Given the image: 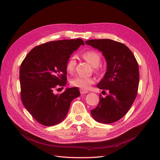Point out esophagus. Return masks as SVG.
Masks as SVG:
<instances>
[{"mask_svg":"<svg viewBox=\"0 0 160 160\" xmlns=\"http://www.w3.org/2000/svg\"><path fill=\"white\" fill-rule=\"evenodd\" d=\"M80 93H81V94H85V93H88V91H86V90L83 89H80Z\"/></svg>","mask_w":160,"mask_h":160,"instance_id":"esophagus-1","label":"esophagus"}]
</instances>
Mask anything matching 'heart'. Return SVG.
I'll list each match as a JSON object with an SVG mask.
<instances>
[{"label": "heart", "mask_w": 160, "mask_h": 160, "mask_svg": "<svg viewBox=\"0 0 160 160\" xmlns=\"http://www.w3.org/2000/svg\"><path fill=\"white\" fill-rule=\"evenodd\" d=\"M83 58L93 67H98L101 63V58L100 54L93 50L88 51L83 54ZM76 58L74 56H71L69 58L66 63V71L68 73H72L76 65ZM73 86L78 87L83 89H88L92 84L94 83V80L92 78L83 77V76H76L71 81Z\"/></svg>", "instance_id": "1"}]
</instances>
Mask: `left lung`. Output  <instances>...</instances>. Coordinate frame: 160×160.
I'll return each mask as SVG.
<instances>
[{"label": "left lung", "mask_w": 160, "mask_h": 160, "mask_svg": "<svg viewBox=\"0 0 160 160\" xmlns=\"http://www.w3.org/2000/svg\"><path fill=\"white\" fill-rule=\"evenodd\" d=\"M86 44L102 52L107 61V72L97 84L107 89L106 97H99L91 114L97 122L111 123L121 119L134 102L139 83V71L133 53L122 43L110 39H95Z\"/></svg>", "instance_id": "left-lung-1"}]
</instances>
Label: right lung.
<instances>
[{"label": "right lung", "instance_id": "1", "mask_svg": "<svg viewBox=\"0 0 160 160\" xmlns=\"http://www.w3.org/2000/svg\"><path fill=\"white\" fill-rule=\"evenodd\" d=\"M84 42L81 38L51 41L34 47L19 70L21 99L38 122L52 126L63 121L71 101L80 96L78 88L55 94L57 87L67 84L66 63L71 55Z\"/></svg>", "mask_w": 160, "mask_h": 160}]
</instances>
